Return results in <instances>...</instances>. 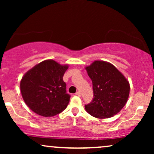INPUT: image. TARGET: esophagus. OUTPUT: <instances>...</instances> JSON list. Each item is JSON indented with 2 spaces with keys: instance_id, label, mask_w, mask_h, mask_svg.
Masks as SVG:
<instances>
[{
  "instance_id": "34e87169",
  "label": "esophagus",
  "mask_w": 154,
  "mask_h": 154,
  "mask_svg": "<svg viewBox=\"0 0 154 154\" xmlns=\"http://www.w3.org/2000/svg\"><path fill=\"white\" fill-rule=\"evenodd\" d=\"M75 95H76V96H79V97H81V92H80L79 91H78V92H75Z\"/></svg>"
}]
</instances>
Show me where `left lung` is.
<instances>
[{
  "label": "left lung",
  "instance_id": "left-lung-1",
  "mask_svg": "<svg viewBox=\"0 0 154 154\" xmlns=\"http://www.w3.org/2000/svg\"><path fill=\"white\" fill-rule=\"evenodd\" d=\"M92 80L94 97L85 105L92 116L108 119L117 114L127 102L130 84L125 76L110 63L94 61L85 68Z\"/></svg>",
  "mask_w": 154,
  "mask_h": 154
}]
</instances>
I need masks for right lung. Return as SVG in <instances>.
I'll use <instances>...</instances> for the list:
<instances>
[{"mask_svg":"<svg viewBox=\"0 0 154 154\" xmlns=\"http://www.w3.org/2000/svg\"><path fill=\"white\" fill-rule=\"evenodd\" d=\"M68 67L48 60L25 73L20 82V90L31 110L41 116L50 117L66 108L71 96L66 93L63 76Z\"/></svg>","mask_w":154,"mask_h":154,"instance_id":"add662e5","label":"right lung"}]
</instances>
